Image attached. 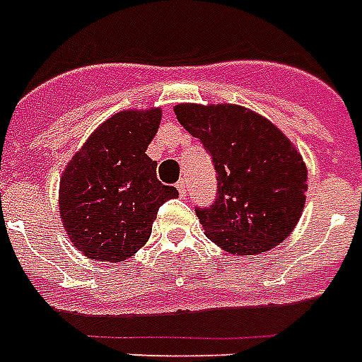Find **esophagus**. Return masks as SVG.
Returning a JSON list of instances; mask_svg holds the SVG:
<instances>
[{"instance_id": "obj_1", "label": "esophagus", "mask_w": 362, "mask_h": 362, "mask_svg": "<svg viewBox=\"0 0 362 362\" xmlns=\"http://www.w3.org/2000/svg\"><path fill=\"white\" fill-rule=\"evenodd\" d=\"M176 187H178V193H180L182 197H184V195H186V192H187V180H186V178H180V180H178V184H176Z\"/></svg>"}]
</instances>
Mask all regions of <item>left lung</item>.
<instances>
[{
	"label": "left lung",
	"instance_id": "1",
	"mask_svg": "<svg viewBox=\"0 0 362 362\" xmlns=\"http://www.w3.org/2000/svg\"><path fill=\"white\" fill-rule=\"evenodd\" d=\"M184 129L203 142L218 180L209 209H195L204 235L235 255L269 252L300 220L308 170L291 141L238 105L175 107Z\"/></svg>",
	"mask_w": 362,
	"mask_h": 362
}]
</instances>
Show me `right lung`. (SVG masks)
Returning a JSON list of instances; mask_svg holds the SVG:
<instances>
[{
	"label": "right lung",
	"instance_id": "1",
	"mask_svg": "<svg viewBox=\"0 0 362 362\" xmlns=\"http://www.w3.org/2000/svg\"><path fill=\"white\" fill-rule=\"evenodd\" d=\"M161 110H124L99 125L59 178V214L71 242L90 259L118 263L150 238L159 206L178 197L146 156Z\"/></svg>",
	"mask_w": 362,
	"mask_h": 362
}]
</instances>
